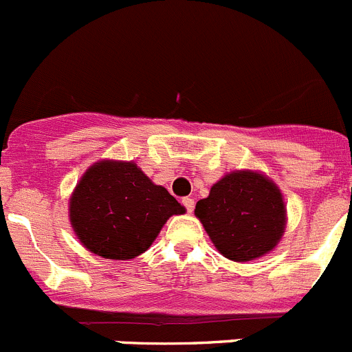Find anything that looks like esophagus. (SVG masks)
Segmentation results:
<instances>
[{
    "instance_id": "34e87169",
    "label": "esophagus",
    "mask_w": 352,
    "mask_h": 352,
    "mask_svg": "<svg viewBox=\"0 0 352 352\" xmlns=\"http://www.w3.org/2000/svg\"><path fill=\"white\" fill-rule=\"evenodd\" d=\"M182 205L186 206L187 212L191 213L192 210H195V199H192V198H182Z\"/></svg>"
}]
</instances>
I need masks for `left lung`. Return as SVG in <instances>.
I'll return each instance as SVG.
<instances>
[{"instance_id": "obj_1", "label": "left lung", "mask_w": 352, "mask_h": 352, "mask_svg": "<svg viewBox=\"0 0 352 352\" xmlns=\"http://www.w3.org/2000/svg\"><path fill=\"white\" fill-rule=\"evenodd\" d=\"M206 234L226 258L248 262L269 254L287 226L283 195L271 179L252 170L222 177L195 210Z\"/></svg>"}]
</instances>
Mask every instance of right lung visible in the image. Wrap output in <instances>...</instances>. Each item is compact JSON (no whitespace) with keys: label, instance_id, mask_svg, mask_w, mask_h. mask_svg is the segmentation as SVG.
I'll use <instances>...</instances> for the list:
<instances>
[{"label":"right lung","instance_id":"add662e5","mask_svg":"<svg viewBox=\"0 0 352 352\" xmlns=\"http://www.w3.org/2000/svg\"><path fill=\"white\" fill-rule=\"evenodd\" d=\"M182 205L156 186L133 161L102 160L85 172L69 199V219L91 254L113 261L135 258L153 245Z\"/></svg>","mask_w":352,"mask_h":352}]
</instances>
